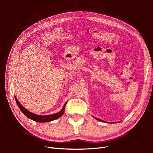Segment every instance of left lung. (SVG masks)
Here are the masks:
<instances>
[{
  "mask_svg": "<svg viewBox=\"0 0 153 153\" xmlns=\"http://www.w3.org/2000/svg\"><path fill=\"white\" fill-rule=\"evenodd\" d=\"M94 118L95 119H96V120H98V121H101V122H103V123H107V122H105V121H103V120H101V119H98V118H97V117H94ZM119 122H120V121H119ZM119 122H117V123H119ZM108 123H109V122H108Z\"/></svg>",
  "mask_w": 153,
  "mask_h": 153,
  "instance_id": "1",
  "label": "left lung"
}]
</instances>
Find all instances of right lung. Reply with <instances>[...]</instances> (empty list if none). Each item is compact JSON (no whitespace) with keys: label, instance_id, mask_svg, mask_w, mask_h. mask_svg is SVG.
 Masks as SVG:
<instances>
[{"label":"right lung","instance_id":"add662e5","mask_svg":"<svg viewBox=\"0 0 153 153\" xmlns=\"http://www.w3.org/2000/svg\"><path fill=\"white\" fill-rule=\"evenodd\" d=\"M15 98L16 102L18 106L19 107L20 110L22 111V113L24 114L25 116L28 117L29 119H30L31 120H33V121H34L36 122H38V123L50 122L52 121H53V120H55V119L59 118L60 117H61L64 112V110H65V106L67 103V101H66L65 104L64 105L62 110L58 113L50 114V115H37V114H33V113L29 112V111L28 110H27L24 107V106H22V105L19 102V101L17 100L16 96H15Z\"/></svg>","mask_w":153,"mask_h":153}]
</instances>
